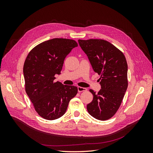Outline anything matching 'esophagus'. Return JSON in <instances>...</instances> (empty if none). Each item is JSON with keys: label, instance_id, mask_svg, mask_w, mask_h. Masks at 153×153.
Here are the masks:
<instances>
[{"label": "esophagus", "instance_id": "34e87169", "mask_svg": "<svg viewBox=\"0 0 153 153\" xmlns=\"http://www.w3.org/2000/svg\"><path fill=\"white\" fill-rule=\"evenodd\" d=\"M87 89L84 87H78V91L79 92H84V91H86Z\"/></svg>", "mask_w": 153, "mask_h": 153}]
</instances>
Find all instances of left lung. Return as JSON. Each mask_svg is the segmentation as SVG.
I'll return each instance as SVG.
<instances>
[{"label":"left lung","instance_id":"1","mask_svg":"<svg viewBox=\"0 0 153 153\" xmlns=\"http://www.w3.org/2000/svg\"><path fill=\"white\" fill-rule=\"evenodd\" d=\"M94 72L101 76V89H92L93 100L87 105L89 114L105 121L113 117L121 105L128 88V64L124 55L114 45L103 39H78Z\"/></svg>","mask_w":153,"mask_h":153}]
</instances>
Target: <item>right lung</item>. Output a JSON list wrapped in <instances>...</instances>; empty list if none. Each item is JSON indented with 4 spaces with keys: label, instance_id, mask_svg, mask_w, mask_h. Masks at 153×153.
I'll list each match as a JSON object with an SVG mask.
<instances>
[{
    "label": "right lung",
    "instance_id": "right-lung-1",
    "mask_svg": "<svg viewBox=\"0 0 153 153\" xmlns=\"http://www.w3.org/2000/svg\"><path fill=\"white\" fill-rule=\"evenodd\" d=\"M76 47L75 40L54 38L36 46L27 56L24 65L25 91L41 117L50 121L61 117L77 94L76 87L53 82L55 74H61L66 57Z\"/></svg>",
    "mask_w": 153,
    "mask_h": 153
}]
</instances>
